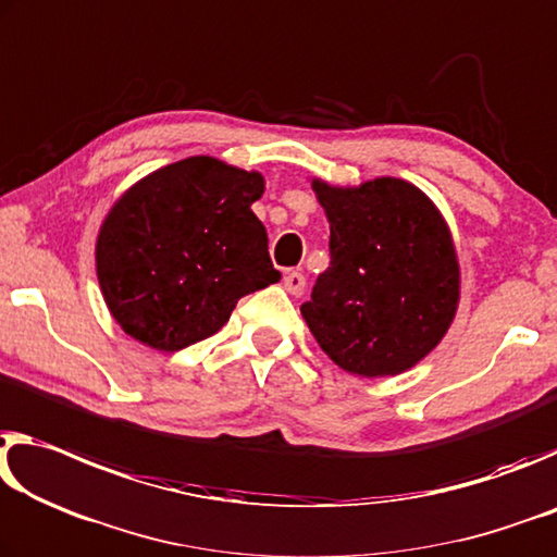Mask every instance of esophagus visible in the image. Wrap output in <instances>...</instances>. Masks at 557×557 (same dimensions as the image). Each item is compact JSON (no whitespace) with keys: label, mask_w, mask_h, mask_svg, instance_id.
Masks as SVG:
<instances>
[{"label":"esophagus","mask_w":557,"mask_h":557,"mask_svg":"<svg viewBox=\"0 0 557 557\" xmlns=\"http://www.w3.org/2000/svg\"><path fill=\"white\" fill-rule=\"evenodd\" d=\"M284 286L290 296H300L306 290V276L300 271H286Z\"/></svg>","instance_id":"1"}]
</instances>
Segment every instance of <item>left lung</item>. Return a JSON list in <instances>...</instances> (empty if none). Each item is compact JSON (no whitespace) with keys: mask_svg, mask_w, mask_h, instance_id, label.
<instances>
[{"mask_svg":"<svg viewBox=\"0 0 557 557\" xmlns=\"http://www.w3.org/2000/svg\"><path fill=\"white\" fill-rule=\"evenodd\" d=\"M331 222V267L300 306L345 372L399 375L430 355L457 315L459 261L444 216L397 177L360 187L313 180Z\"/></svg>","mask_w":557,"mask_h":557,"instance_id":"obj_1","label":"left lung"}]
</instances>
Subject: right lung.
Returning a JSON list of instances; mask_svg holds the SVG:
<instances>
[{
	"label": "right lung",
	"mask_w": 557,
	"mask_h": 557,
	"mask_svg": "<svg viewBox=\"0 0 557 557\" xmlns=\"http://www.w3.org/2000/svg\"><path fill=\"white\" fill-rule=\"evenodd\" d=\"M263 177L216 158L172 162L127 189L96 242V273L117 325L175 352L214 335L236 300L276 284L251 212Z\"/></svg>",
	"instance_id": "add662e5"
}]
</instances>
